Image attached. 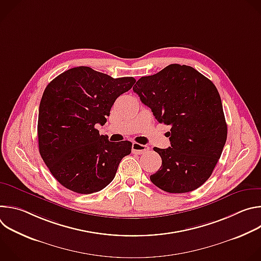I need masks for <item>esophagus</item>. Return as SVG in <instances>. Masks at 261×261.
Here are the masks:
<instances>
[{
	"label": "esophagus",
	"mask_w": 261,
	"mask_h": 261,
	"mask_svg": "<svg viewBox=\"0 0 261 261\" xmlns=\"http://www.w3.org/2000/svg\"><path fill=\"white\" fill-rule=\"evenodd\" d=\"M148 150H150V147H148L147 145L140 144V143H137V142H133V143H132V153H133V154L140 155V154L145 153V152L148 151Z\"/></svg>",
	"instance_id": "1"
}]
</instances>
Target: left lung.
<instances>
[{
    "instance_id": "obj_1",
    "label": "left lung",
    "mask_w": 261,
    "mask_h": 261,
    "mask_svg": "<svg viewBox=\"0 0 261 261\" xmlns=\"http://www.w3.org/2000/svg\"><path fill=\"white\" fill-rule=\"evenodd\" d=\"M133 91L169 125L167 148L154 147L161 159L152 182L168 193H187L211 176L227 138V125L215 85L193 67L171 64L137 81Z\"/></svg>"
}]
</instances>
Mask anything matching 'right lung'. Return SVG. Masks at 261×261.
I'll use <instances>...</instances> for the list:
<instances>
[{"mask_svg":"<svg viewBox=\"0 0 261 261\" xmlns=\"http://www.w3.org/2000/svg\"><path fill=\"white\" fill-rule=\"evenodd\" d=\"M135 82L81 66L63 72L45 88L38 116L39 152L65 188L91 194L115 178L132 143L109 141L95 125L106 123L116 99Z\"/></svg>","mask_w":261,"mask_h":261,"instance_id":"add662e5","label":"right lung"}]
</instances>
